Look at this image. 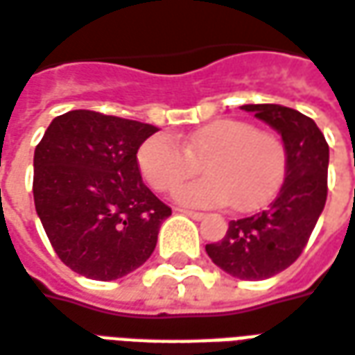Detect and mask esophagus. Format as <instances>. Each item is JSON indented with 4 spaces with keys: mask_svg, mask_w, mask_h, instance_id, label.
<instances>
[{
    "mask_svg": "<svg viewBox=\"0 0 355 355\" xmlns=\"http://www.w3.org/2000/svg\"><path fill=\"white\" fill-rule=\"evenodd\" d=\"M177 211L184 213V215H188V217H192V219H194V220L205 219V215H203V213H200V211H190V209H177Z\"/></svg>",
    "mask_w": 355,
    "mask_h": 355,
    "instance_id": "esophagus-1",
    "label": "esophagus"
}]
</instances>
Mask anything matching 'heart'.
<instances>
[{
  "mask_svg": "<svg viewBox=\"0 0 355 355\" xmlns=\"http://www.w3.org/2000/svg\"><path fill=\"white\" fill-rule=\"evenodd\" d=\"M152 136L138 150V167L157 192H173L196 173L203 159L202 180L182 186L177 202L196 207L229 205L240 213L271 202L286 173V146L248 121L217 119L182 138Z\"/></svg>",
  "mask_w": 355,
  "mask_h": 355,
  "instance_id": "heart-1",
  "label": "heart"
}]
</instances>
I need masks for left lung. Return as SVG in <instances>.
Wrapping results in <instances>:
<instances>
[{"mask_svg":"<svg viewBox=\"0 0 355 355\" xmlns=\"http://www.w3.org/2000/svg\"><path fill=\"white\" fill-rule=\"evenodd\" d=\"M275 128L286 146V173L279 196L263 211L230 220L223 240L205 246L230 277L261 281L294 263L304 252L327 202L329 144L313 119L277 103L242 105Z\"/></svg>","mask_w":355,"mask_h":355,"instance_id":"left-lung-1","label":"left lung"}]
</instances>
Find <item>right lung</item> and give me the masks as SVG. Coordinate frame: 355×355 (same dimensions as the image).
I'll return each mask as SVG.
<instances>
[{"instance_id":"right-lung-1","label":"right lung","mask_w":355,"mask_h":355,"mask_svg":"<svg viewBox=\"0 0 355 355\" xmlns=\"http://www.w3.org/2000/svg\"><path fill=\"white\" fill-rule=\"evenodd\" d=\"M157 126L88 109L51 121L34 150V205L59 259L94 281L148 261L171 207L142 182L136 153Z\"/></svg>"}]
</instances>
